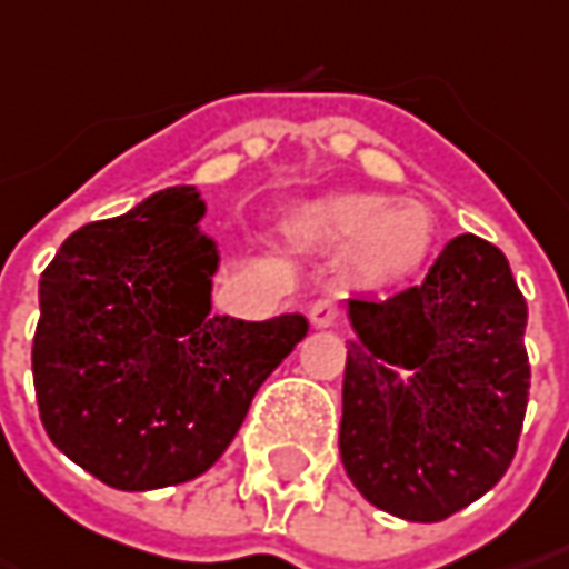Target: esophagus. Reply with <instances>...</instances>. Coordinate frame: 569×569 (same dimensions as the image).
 <instances>
[{
  "instance_id": "obj_1",
  "label": "esophagus",
  "mask_w": 569,
  "mask_h": 569,
  "mask_svg": "<svg viewBox=\"0 0 569 569\" xmlns=\"http://www.w3.org/2000/svg\"><path fill=\"white\" fill-rule=\"evenodd\" d=\"M309 318L315 328H340V321H343V311L340 306L333 302V299H318V302H311Z\"/></svg>"
}]
</instances>
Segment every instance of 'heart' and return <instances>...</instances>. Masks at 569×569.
Listing matches in <instances>:
<instances>
[{"mask_svg":"<svg viewBox=\"0 0 569 569\" xmlns=\"http://www.w3.org/2000/svg\"><path fill=\"white\" fill-rule=\"evenodd\" d=\"M286 236L311 251L343 254V270L353 283L385 292L423 273L436 222L417 200H391L376 190H333L292 207Z\"/></svg>","mask_w":569,"mask_h":569,"instance_id":"b5f03b06","label":"heart"}]
</instances>
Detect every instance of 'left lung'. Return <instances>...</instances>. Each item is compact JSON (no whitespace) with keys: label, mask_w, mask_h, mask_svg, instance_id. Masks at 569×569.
<instances>
[{"label":"left lung","mask_w":569,"mask_h":569,"mask_svg":"<svg viewBox=\"0 0 569 569\" xmlns=\"http://www.w3.org/2000/svg\"><path fill=\"white\" fill-rule=\"evenodd\" d=\"M340 461L398 519L439 522L507 475L529 405V309L503 251L452 238L427 280L350 299Z\"/></svg>","instance_id":"left-lung-1"}]
</instances>
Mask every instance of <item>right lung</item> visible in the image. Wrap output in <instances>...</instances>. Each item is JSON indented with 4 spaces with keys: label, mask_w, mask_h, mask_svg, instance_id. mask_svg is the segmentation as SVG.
Instances as JSON below:
<instances>
[{
    "label": "right lung",
    "mask_w": 569,
    "mask_h": 569,
    "mask_svg": "<svg viewBox=\"0 0 569 569\" xmlns=\"http://www.w3.org/2000/svg\"><path fill=\"white\" fill-rule=\"evenodd\" d=\"M207 203L168 187L88 222L40 277L34 391L62 456L117 490L193 481L236 439L263 379L309 333L292 311H212L219 248Z\"/></svg>",
    "instance_id": "add662e5"
}]
</instances>
